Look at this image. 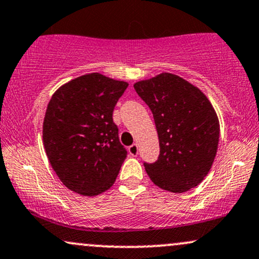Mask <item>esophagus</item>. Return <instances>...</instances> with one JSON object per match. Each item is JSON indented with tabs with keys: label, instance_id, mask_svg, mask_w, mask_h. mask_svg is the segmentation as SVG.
<instances>
[{
	"label": "esophagus",
	"instance_id": "obj_1",
	"mask_svg": "<svg viewBox=\"0 0 259 259\" xmlns=\"http://www.w3.org/2000/svg\"><path fill=\"white\" fill-rule=\"evenodd\" d=\"M127 151H129V153L132 154V156H138L139 146L136 144H133L132 146H129V148H127Z\"/></svg>",
	"mask_w": 259,
	"mask_h": 259
}]
</instances>
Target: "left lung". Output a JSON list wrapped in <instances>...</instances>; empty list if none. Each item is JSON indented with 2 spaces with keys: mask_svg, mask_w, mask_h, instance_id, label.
<instances>
[{
  "mask_svg": "<svg viewBox=\"0 0 259 259\" xmlns=\"http://www.w3.org/2000/svg\"><path fill=\"white\" fill-rule=\"evenodd\" d=\"M134 89L150 107L158 133V159L144 163L150 179L174 194L197 186L218 150L219 120L209 100L170 73L135 82Z\"/></svg>",
  "mask_w": 259,
  "mask_h": 259,
  "instance_id": "left-lung-1",
  "label": "left lung"
}]
</instances>
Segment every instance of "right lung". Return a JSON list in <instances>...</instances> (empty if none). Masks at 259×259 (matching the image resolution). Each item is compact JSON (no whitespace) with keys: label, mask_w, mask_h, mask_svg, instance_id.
Here are the masks:
<instances>
[{"label":"right lung","mask_w":259,"mask_h":259,"mask_svg":"<svg viewBox=\"0 0 259 259\" xmlns=\"http://www.w3.org/2000/svg\"><path fill=\"white\" fill-rule=\"evenodd\" d=\"M127 82L100 73L70 80L53 94L44 119V146L62 183L82 196L114 184L126 158L113 111Z\"/></svg>","instance_id":"obj_1"}]
</instances>
